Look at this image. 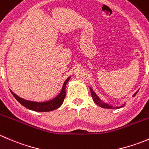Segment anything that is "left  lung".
I'll return each instance as SVG.
<instances>
[{
    "label": "left lung",
    "mask_w": 149,
    "mask_h": 149,
    "mask_svg": "<svg viewBox=\"0 0 149 149\" xmlns=\"http://www.w3.org/2000/svg\"><path fill=\"white\" fill-rule=\"evenodd\" d=\"M90 91H91V97H92V99H93V100H94V102L97 104V105H99V106L101 107H102V108H105V109H119V108H121V107H124L126 104V103H124L123 105H121V106H114V105H112V104H109L104 102L102 101V100L101 99H100V97L97 95V94H96V93L93 91V89L91 88V87H90ZM138 91H139V90H138V91H136L134 94H133V97H135V96L136 95V94L138 93Z\"/></svg>",
    "instance_id": "left-lung-1"
}]
</instances>
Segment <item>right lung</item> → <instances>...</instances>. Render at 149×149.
<instances>
[{"label": "right lung", "instance_id": "1", "mask_svg": "<svg viewBox=\"0 0 149 149\" xmlns=\"http://www.w3.org/2000/svg\"><path fill=\"white\" fill-rule=\"evenodd\" d=\"M70 79V76L68 78V79L65 81L61 92L59 93V94H58L57 97H55V98H53L52 100H49V101L43 102L30 101V100H24V99L22 98V97L16 95V94H14L12 91H11L13 97L16 98V100H17L19 103L22 104L24 107L27 108V109H31V110L33 111H36V112H50V111L55 110V109H58V107H60L62 105L65 97L66 84L68 82Z\"/></svg>", "mask_w": 149, "mask_h": 149}]
</instances>
